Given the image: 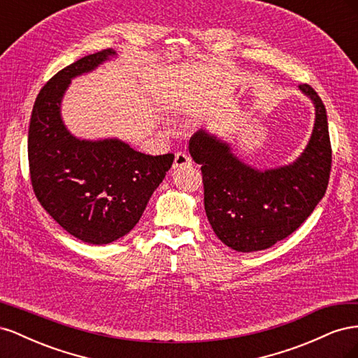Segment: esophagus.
I'll return each mask as SVG.
<instances>
[{"label":"esophagus","instance_id":"esophagus-1","mask_svg":"<svg viewBox=\"0 0 358 358\" xmlns=\"http://www.w3.org/2000/svg\"><path fill=\"white\" fill-rule=\"evenodd\" d=\"M191 164H192V161H191L188 154L178 152L176 157H175V162H173V167H175V169H182V167L191 166Z\"/></svg>","mask_w":358,"mask_h":358}]
</instances>
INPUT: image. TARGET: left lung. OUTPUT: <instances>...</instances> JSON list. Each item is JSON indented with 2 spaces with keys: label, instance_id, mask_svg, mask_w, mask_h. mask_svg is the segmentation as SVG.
I'll return each instance as SVG.
<instances>
[{
  "label": "left lung",
  "instance_id": "obj_1",
  "mask_svg": "<svg viewBox=\"0 0 358 358\" xmlns=\"http://www.w3.org/2000/svg\"><path fill=\"white\" fill-rule=\"evenodd\" d=\"M299 88L315 104V125L305 152L289 166L259 171L208 133L189 140V154L201 164L206 215L218 239L234 251H262L285 239L327 191L331 145L326 106L310 85Z\"/></svg>",
  "mask_w": 358,
  "mask_h": 358
}]
</instances>
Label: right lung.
Instances as JSON below:
<instances>
[{
	"label": "right lung",
	"instance_id": "add662e5",
	"mask_svg": "<svg viewBox=\"0 0 358 358\" xmlns=\"http://www.w3.org/2000/svg\"><path fill=\"white\" fill-rule=\"evenodd\" d=\"M115 55H86L58 71L38 92L28 129L31 185L64 230L92 245L110 243L134 229L175 155H146L121 140L73 137L61 119V100L74 76Z\"/></svg>",
	"mask_w": 358,
	"mask_h": 358
}]
</instances>
